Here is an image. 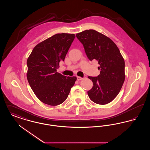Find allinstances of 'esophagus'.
<instances>
[{
	"mask_svg": "<svg viewBox=\"0 0 150 150\" xmlns=\"http://www.w3.org/2000/svg\"><path fill=\"white\" fill-rule=\"evenodd\" d=\"M76 78H77L78 80H80L83 79V78H81V77H80V76H76Z\"/></svg>",
	"mask_w": 150,
	"mask_h": 150,
	"instance_id": "1",
	"label": "esophagus"
}]
</instances>
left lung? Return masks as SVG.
<instances>
[{
  "label": "left lung",
  "mask_w": 150,
  "mask_h": 150,
  "mask_svg": "<svg viewBox=\"0 0 150 150\" xmlns=\"http://www.w3.org/2000/svg\"><path fill=\"white\" fill-rule=\"evenodd\" d=\"M90 61L96 59L100 67L97 77L88 76L93 86L88 91L89 98L96 103L106 105L117 96L125 80V62L114 42L94 30L76 34Z\"/></svg>",
  "instance_id": "left-lung-1"
}]
</instances>
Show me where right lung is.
I'll return each instance as SVG.
<instances>
[{
	"instance_id": "1",
	"label": "right lung",
	"mask_w": 150,
	"mask_h": 150,
	"mask_svg": "<svg viewBox=\"0 0 150 150\" xmlns=\"http://www.w3.org/2000/svg\"><path fill=\"white\" fill-rule=\"evenodd\" d=\"M74 34H57L36 45L27 60V78L38 99L45 104L57 106L68 97L76 77L66 76L57 72L64 61Z\"/></svg>"
}]
</instances>
